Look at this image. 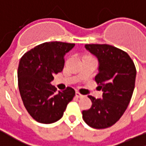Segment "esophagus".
<instances>
[{"mask_svg": "<svg viewBox=\"0 0 146 146\" xmlns=\"http://www.w3.org/2000/svg\"><path fill=\"white\" fill-rule=\"evenodd\" d=\"M76 96L77 98H82V97H84V96L81 95V94H80V92H78V91L76 92Z\"/></svg>", "mask_w": 146, "mask_h": 146, "instance_id": "1", "label": "esophagus"}]
</instances>
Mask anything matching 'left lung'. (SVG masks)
Returning a JSON list of instances; mask_svg holds the SVG:
<instances>
[{"mask_svg":"<svg viewBox=\"0 0 146 146\" xmlns=\"http://www.w3.org/2000/svg\"><path fill=\"white\" fill-rule=\"evenodd\" d=\"M86 50L99 60V73L95 80L103 91L101 99L88 97L90 109L82 111V117L89 126L106 129L115 124L130 103L135 82L136 69L130 56L110 45L87 44Z\"/></svg>","mask_w":146,"mask_h":146,"instance_id":"obj_1","label":"left lung"}]
</instances>
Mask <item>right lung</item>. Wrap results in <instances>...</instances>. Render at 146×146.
I'll return each mask as SVG.
<instances>
[{"label":"right lung","mask_w":146,"mask_h":146,"mask_svg":"<svg viewBox=\"0 0 146 146\" xmlns=\"http://www.w3.org/2000/svg\"><path fill=\"white\" fill-rule=\"evenodd\" d=\"M75 46L72 43L50 41L26 52L19 62L18 86L23 104L37 122L50 124L59 120L76 91L67 87L56 92L50 82L62 71L65 55Z\"/></svg>","instance_id":"obj_1"}]
</instances>
